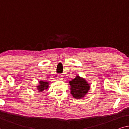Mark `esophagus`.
<instances>
[{
  "instance_id": "obj_1",
  "label": "esophagus",
  "mask_w": 129,
  "mask_h": 129,
  "mask_svg": "<svg viewBox=\"0 0 129 129\" xmlns=\"http://www.w3.org/2000/svg\"><path fill=\"white\" fill-rule=\"evenodd\" d=\"M56 80H57L58 81H61V80H63V77L62 76H59V77H58L57 78H56Z\"/></svg>"
}]
</instances>
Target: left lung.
Returning a JSON list of instances; mask_svg holds the SVG:
<instances>
[{
    "label": "left lung",
    "instance_id": "1",
    "mask_svg": "<svg viewBox=\"0 0 129 129\" xmlns=\"http://www.w3.org/2000/svg\"><path fill=\"white\" fill-rule=\"evenodd\" d=\"M71 94L73 97L77 99L83 98L88 93L90 85L84 78L77 75L74 79L69 82Z\"/></svg>",
    "mask_w": 129,
    "mask_h": 129
}]
</instances>
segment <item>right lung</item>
Instances as JSON below:
<instances>
[{
  "label": "right lung",
  "instance_id": "1",
  "mask_svg": "<svg viewBox=\"0 0 129 129\" xmlns=\"http://www.w3.org/2000/svg\"><path fill=\"white\" fill-rule=\"evenodd\" d=\"M49 87V82L47 81H40L39 82V85L37 86V90H38V92H42L45 90H47Z\"/></svg>",
  "mask_w": 129,
  "mask_h": 129
}]
</instances>
